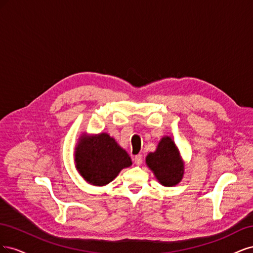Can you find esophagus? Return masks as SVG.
<instances>
[{
    "label": "esophagus",
    "mask_w": 253,
    "mask_h": 253,
    "mask_svg": "<svg viewBox=\"0 0 253 253\" xmlns=\"http://www.w3.org/2000/svg\"><path fill=\"white\" fill-rule=\"evenodd\" d=\"M134 163H135V165H137V166H140V165L142 164V155H140V154L136 155V156L134 157Z\"/></svg>",
    "instance_id": "esophagus-1"
}]
</instances>
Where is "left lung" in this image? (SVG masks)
<instances>
[{"mask_svg": "<svg viewBox=\"0 0 253 253\" xmlns=\"http://www.w3.org/2000/svg\"><path fill=\"white\" fill-rule=\"evenodd\" d=\"M145 164L165 187L176 186L185 174V162L170 136H164L159 140L155 152L149 153L145 157Z\"/></svg>", "mask_w": 253, "mask_h": 253, "instance_id": "1", "label": "left lung"}]
</instances>
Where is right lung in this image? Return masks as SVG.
<instances>
[{
    "instance_id": "obj_1",
    "label": "right lung",
    "mask_w": 253,
    "mask_h": 253,
    "mask_svg": "<svg viewBox=\"0 0 253 253\" xmlns=\"http://www.w3.org/2000/svg\"><path fill=\"white\" fill-rule=\"evenodd\" d=\"M75 166L81 177L93 186L102 187L117 177L132 159L108 133L82 134L75 148Z\"/></svg>"
}]
</instances>
